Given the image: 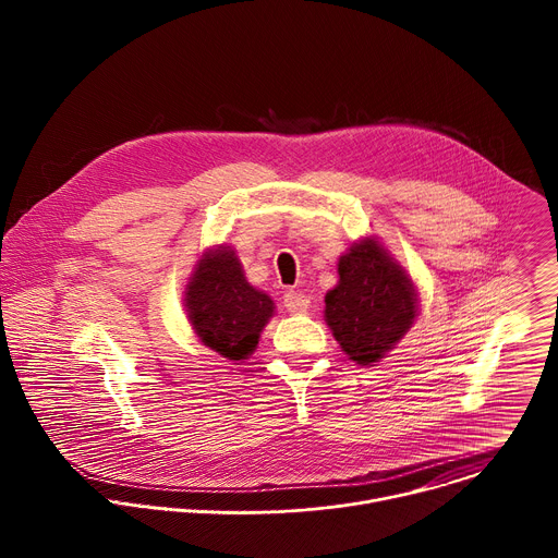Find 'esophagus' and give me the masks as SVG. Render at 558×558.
<instances>
[{
    "instance_id": "obj_1",
    "label": "esophagus",
    "mask_w": 558,
    "mask_h": 558,
    "mask_svg": "<svg viewBox=\"0 0 558 558\" xmlns=\"http://www.w3.org/2000/svg\"><path fill=\"white\" fill-rule=\"evenodd\" d=\"M282 302H284V306H287L289 311H293V313H302V311H306L308 304H311L308 295L302 293V291H287V293L282 295Z\"/></svg>"
}]
</instances>
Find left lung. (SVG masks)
<instances>
[{"label": "left lung", "mask_w": 558, "mask_h": 558, "mask_svg": "<svg viewBox=\"0 0 558 558\" xmlns=\"http://www.w3.org/2000/svg\"><path fill=\"white\" fill-rule=\"evenodd\" d=\"M340 282L325 298V317L342 351L368 366L404 338L417 315V293L404 269L366 238L338 265Z\"/></svg>", "instance_id": "1"}]
</instances>
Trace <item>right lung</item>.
<instances>
[{"label": "right lung", "instance_id": "1", "mask_svg": "<svg viewBox=\"0 0 558 558\" xmlns=\"http://www.w3.org/2000/svg\"><path fill=\"white\" fill-rule=\"evenodd\" d=\"M190 323L205 347L227 360H245L274 315V300L254 289L231 250L218 247L198 263L185 291Z\"/></svg>", "mask_w": 558, "mask_h": 558}]
</instances>
